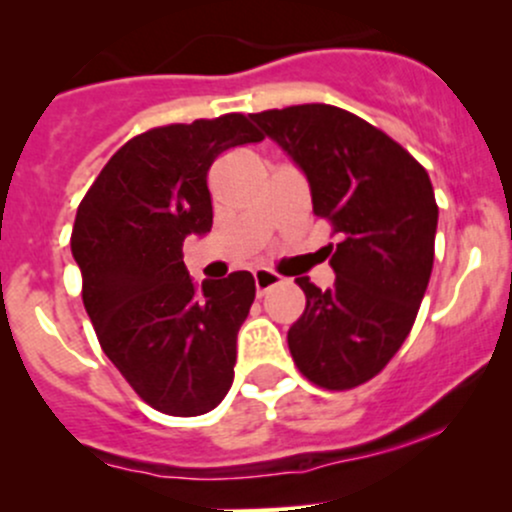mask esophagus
<instances>
[{"label": "esophagus", "instance_id": "34e87169", "mask_svg": "<svg viewBox=\"0 0 512 512\" xmlns=\"http://www.w3.org/2000/svg\"><path fill=\"white\" fill-rule=\"evenodd\" d=\"M254 280H256V292H258V295H266V292L271 290V287L283 283V275H278L275 271H271V268H256Z\"/></svg>", "mask_w": 512, "mask_h": 512}]
</instances>
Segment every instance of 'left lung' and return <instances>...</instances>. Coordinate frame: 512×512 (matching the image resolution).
Segmentation results:
<instances>
[{"instance_id": "8db88e82", "label": "left lung", "mask_w": 512, "mask_h": 512, "mask_svg": "<svg viewBox=\"0 0 512 512\" xmlns=\"http://www.w3.org/2000/svg\"><path fill=\"white\" fill-rule=\"evenodd\" d=\"M251 118L300 164L314 212L338 234L331 290L295 280L307 307L287 331L292 360L321 389H353L380 375L416 321L435 256L433 183L387 132L329 103Z\"/></svg>"}]
</instances>
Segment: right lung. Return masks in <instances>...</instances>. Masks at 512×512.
<instances>
[{
  "label": "right lung",
  "mask_w": 512,
  "mask_h": 512,
  "mask_svg": "<svg viewBox=\"0 0 512 512\" xmlns=\"http://www.w3.org/2000/svg\"><path fill=\"white\" fill-rule=\"evenodd\" d=\"M261 140L244 113L152 128L108 159L77 208L72 256L96 338L137 396L166 416L208 413L232 387L254 275L193 283L183 241L212 227L217 154Z\"/></svg>",
  "instance_id": "add662e5"
}]
</instances>
